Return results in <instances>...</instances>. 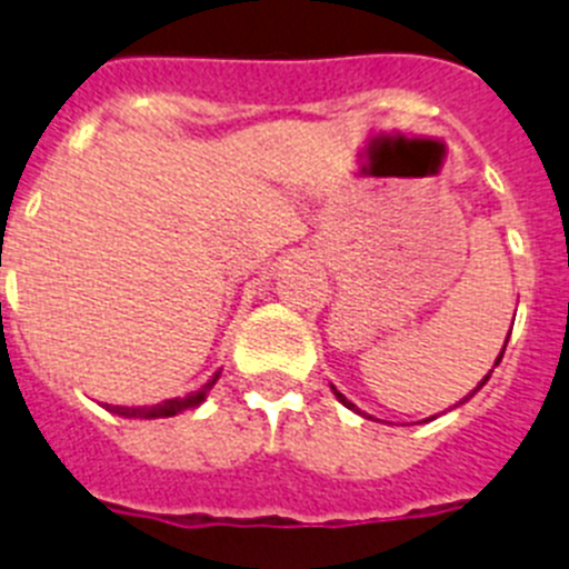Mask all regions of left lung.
<instances>
[{
    "mask_svg": "<svg viewBox=\"0 0 569 569\" xmlns=\"http://www.w3.org/2000/svg\"><path fill=\"white\" fill-rule=\"evenodd\" d=\"M512 319H516V316H512ZM510 330H512V328H510ZM507 339H510V333H507ZM505 347H507V341H505ZM505 347H501V353H499V359H496V365H499V361H501V356H505ZM496 365H492V370H496ZM492 370H490V373H492ZM490 373H487V376H485V379H481V381H479V387H476V390H472V393H470V396H476V393H479L481 387H485V385H487V379H490ZM330 390H333V393H336V399H339V401H341V405H345V407H347V410H353V413L365 416V413H361V410H359V407H356V405H353V401L347 399V396H345V393H339V390H336V387H333V385H330ZM470 396H465V399H461V401H459V405H465V401H467V399H470ZM459 405H456V407H459Z\"/></svg>",
    "mask_w": 569,
    "mask_h": 569,
    "instance_id": "left-lung-1",
    "label": "left lung"
}]
</instances>
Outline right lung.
I'll list each match as a JSON object with an SVG mask.
<instances>
[{"mask_svg":"<svg viewBox=\"0 0 569 569\" xmlns=\"http://www.w3.org/2000/svg\"><path fill=\"white\" fill-rule=\"evenodd\" d=\"M219 376H222V370H216V373L210 376L199 390H196V393L182 396V399H168L162 401V405H150V407H110L108 405V410L116 416H124V419H168V416L184 413V410H193V407L202 405V401L208 399L210 387L219 381Z\"/></svg>","mask_w":569,"mask_h":569,"instance_id":"right-lung-1","label":"right lung"}]
</instances>
